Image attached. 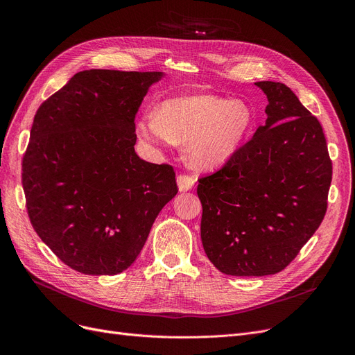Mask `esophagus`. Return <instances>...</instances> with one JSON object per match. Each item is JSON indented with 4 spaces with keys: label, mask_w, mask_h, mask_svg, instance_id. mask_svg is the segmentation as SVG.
I'll return each mask as SVG.
<instances>
[{
    "label": "esophagus",
    "mask_w": 355,
    "mask_h": 355,
    "mask_svg": "<svg viewBox=\"0 0 355 355\" xmlns=\"http://www.w3.org/2000/svg\"><path fill=\"white\" fill-rule=\"evenodd\" d=\"M177 185H178V190L181 193L190 191L194 187V178H191L189 175H178L177 177Z\"/></svg>",
    "instance_id": "obj_1"
}]
</instances>
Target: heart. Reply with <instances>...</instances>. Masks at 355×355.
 I'll return each instance as SVG.
<instances>
[{"instance_id":"obj_1","label":"heart","mask_w":355,"mask_h":355,"mask_svg":"<svg viewBox=\"0 0 355 355\" xmlns=\"http://www.w3.org/2000/svg\"><path fill=\"white\" fill-rule=\"evenodd\" d=\"M253 123L250 106L240 99L190 95L161 103L157 115L137 122V132L148 144L185 145L187 162L198 171L227 162L245 141Z\"/></svg>"}]
</instances>
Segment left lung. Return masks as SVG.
<instances>
[{"label":"left lung","mask_w":355,"mask_h":355,"mask_svg":"<svg viewBox=\"0 0 355 355\" xmlns=\"http://www.w3.org/2000/svg\"><path fill=\"white\" fill-rule=\"evenodd\" d=\"M254 86L268 99L265 125L197 187L204 252L232 276L284 270L320 227L332 180L318 119L286 85Z\"/></svg>","instance_id":"8db88e82"}]
</instances>
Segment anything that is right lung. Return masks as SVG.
Segmentation results:
<instances>
[{
	"mask_svg": "<svg viewBox=\"0 0 355 355\" xmlns=\"http://www.w3.org/2000/svg\"><path fill=\"white\" fill-rule=\"evenodd\" d=\"M162 71L83 70L37 110L23 158L30 221L63 263L116 275L178 193L173 166L135 153V115Z\"/></svg>",
	"mask_w": 355,
	"mask_h": 355,
	"instance_id": "obj_1",
	"label": "right lung"
}]
</instances>
